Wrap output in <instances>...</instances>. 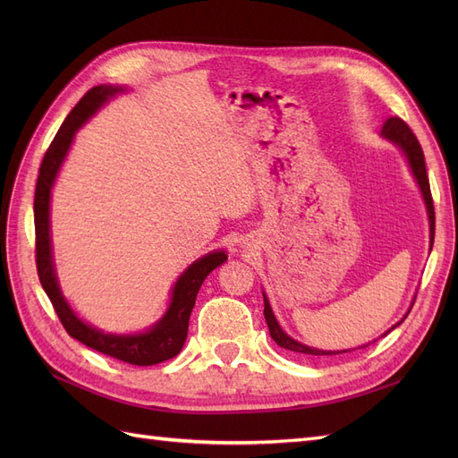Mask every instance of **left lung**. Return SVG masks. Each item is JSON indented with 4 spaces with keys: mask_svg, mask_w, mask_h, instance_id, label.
I'll return each mask as SVG.
<instances>
[{
    "mask_svg": "<svg viewBox=\"0 0 458 458\" xmlns=\"http://www.w3.org/2000/svg\"><path fill=\"white\" fill-rule=\"evenodd\" d=\"M382 137H386L387 141H392L394 145H397L401 150L405 152L407 157V162L411 165V172L414 175V179H417V183L420 187V192L424 197V202H426V210H428V219H429V246H434V233H436V212H434V200H432V192H429V182H428V174H426V162H424V152H422V147L417 140V135L412 133V130L407 126V123L397 118V116H392L387 118L384 128H382ZM432 250V248H429ZM263 315H266V321H267V327H269V335L271 338L276 342V345H281V348L288 350V352H296V353H303V355H336V353H344V352H325V350H317V348H310V345L306 344H300L296 342L294 338H290L286 332L279 327V323H276V318L273 315V310L269 306V300L267 296L263 294ZM409 315V313H407ZM405 315V317H407ZM405 317L401 318V321L397 325H401L405 321ZM394 325V328L397 327ZM390 332V330H387ZM386 332V335H387ZM367 348V345H365Z\"/></svg>",
    "mask_w": 458,
    "mask_h": 458,
    "instance_id": "obj_1",
    "label": "left lung"
}]
</instances>
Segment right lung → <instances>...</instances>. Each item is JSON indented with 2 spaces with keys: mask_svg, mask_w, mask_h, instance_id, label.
Returning <instances> with one entry per match:
<instances>
[{
  "mask_svg": "<svg viewBox=\"0 0 458 458\" xmlns=\"http://www.w3.org/2000/svg\"><path fill=\"white\" fill-rule=\"evenodd\" d=\"M123 91L118 86H95L91 88L80 103L71 110L63 126L59 128L55 140L51 141L44 160L39 165V175L36 183L34 195V227H36V267L39 283L44 286L46 294L49 296L55 311H57L64 330L81 342L88 348L114 357L118 361L148 367L157 365L175 357L182 352L187 340L189 317L204 279L217 266L227 261V254L224 250H216L202 256L195 263H191L187 271L179 276L172 288V301L168 311L157 325H152L147 332L140 335H108L99 328H95L74 313L68 306L66 298L63 296L57 273L53 266V250H51V233H49V200L51 189L61 165L68 155L76 131L99 110L110 97Z\"/></svg>",
  "mask_w": 458,
  "mask_h": 458,
  "instance_id": "1",
  "label": "right lung"
}]
</instances>
